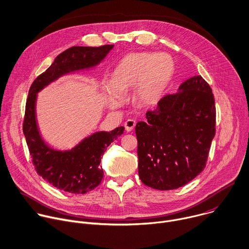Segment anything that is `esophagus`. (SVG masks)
<instances>
[{
  "mask_svg": "<svg viewBox=\"0 0 249 249\" xmlns=\"http://www.w3.org/2000/svg\"><path fill=\"white\" fill-rule=\"evenodd\" d=\"M135 124H136V123H135L134 120H131V119L127 120V121L124 123L125 130H126V131H131V130L134 128Z\"/></svg>",
  "mask_w": 249,
  "mask_h": 249,
  "instance_id": "obj_1",
  "label": "esophagus"
}]
</instances>
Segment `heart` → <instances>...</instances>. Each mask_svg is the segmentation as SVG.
<instances>
[{"instance_id": "obj_1", "label": "heart", "mask_w": 249, "mask_h": 249, "mask_svg": "<svg viewBox=\"0 0 249 249\" xmlns=\"http://www.w3.org/2000/svg\"><path fill=\"white\" fill-rule=\"evenodd\" d=\"M174 72V61L167 53L151 52L125 55L113 72L112 82L104 84V91L112 108L124 103L123 92L135 87V98L145 104L156 103L163 94Z\"/></svg>"}]
</instances>
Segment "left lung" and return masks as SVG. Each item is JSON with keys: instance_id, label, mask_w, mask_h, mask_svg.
<instances>
[{"instance_id": "left-lung-1", "label": "left lung", "mask_w": 249, "mask_h": 249, "mask_svg": "<svg viewBox=\"0 0 249 249\" xmlns=\"http://www.w3.org/2000/svg\"><path fill=\"white\" fill-rule=\"evenodd\" d=\"M135 126L138 173L146 186L167 191L180 188L205 167L216 131L212 89L201 76L166 94Z\"/></svg>"}]
</instances>
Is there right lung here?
Returning <instances> with one entry per match:
<instances>
[{
  "instance_id": "1",
  "label": "right lung",
  "mask_w": 249,
  "mask_h": 249,
  "mask_svg": "<svg viewBox=\"0 0 249 249\" xmlns=\"http://www.w3.org/2000/svg\"><path fill=\"white\" fill-rule=\"evenodd\" d=\"M113 47H72L61 53L30 87L22 128L32 162L44 180L64 192L86 194L101 183L104 175L99 165L101 157L107 147L123 134L124 127L119 126L111 132H96L71 151H54L44 143L38 131L35 118L36 93L66 73L95 66Z\"/></svg>"
}]
</instances>
